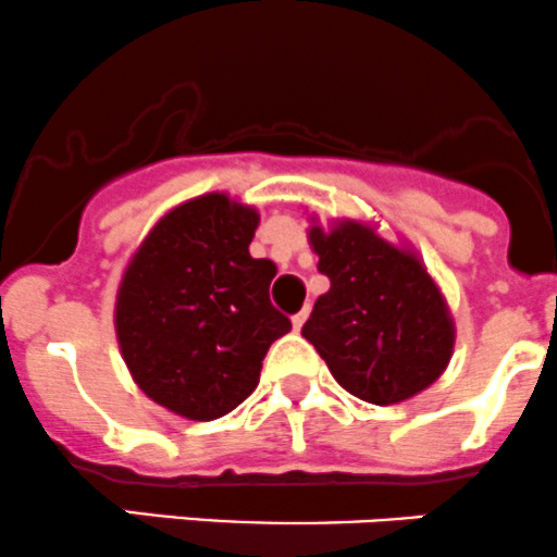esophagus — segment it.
Wrapping results in <instances>:
<instances>
[{
  "mask_svg": "<svg viewBox=\"0 0 557 557\" xmlns=\"http://www.w3.org/2000/svg\"><path fill=\"white\" fill-rule=\"evenodd\" d=\"M306 319H308V308H302V311H297L295 317H292V330H295V333H300L302 324H306Z\"/></svg>",
  "mask_w": 557,
  "mask_h": 557,
  "instance_id": "1",
  "label": "esophagus"
}]
</instances>
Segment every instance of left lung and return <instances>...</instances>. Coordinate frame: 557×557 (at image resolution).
Wrapping results in <instances>:
<instances>
[{
	"label": "left lung",
	"mask_w": 557,
	"mask_h": 557,
	"mask_svg": "<svg viewBox=\"0 0 557 557\" xmlns=\"http://www.w3.org/2000/svg\"><path fill=\"white\" fill-rule=\"evenodd\" d=\"M308 244L330 289L313 302L302 335L335 382L376 406L431 387L455 351V319L442 286L406 240L376 222L308 216Z\"/></svg>",
	"instance_id": "left-lung-1"
}]
</instances>
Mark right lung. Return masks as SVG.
<instances>
[{
  "label": "right lung",
  "instance_id": "right-lung-1",
  "mask_svg": "<svg viewBox=\"0 0 557 557\" xmlns=\"http://www.w3.org/2000/svg\"><path fill=\"white\" fill-rule=\"evenodd\" d=\"M255 206L208 191L170 208L129 257L113 324L129 376L153 404L211 422L260 384L271 344L289 319L271 306V260L249 244Z\"/></svg>",
  "mask_w": 557,
  "mask_h": 557
}]
</instances>
